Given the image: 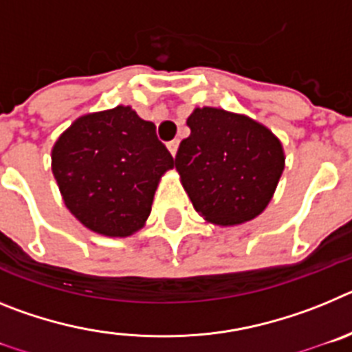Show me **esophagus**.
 Masks as SVG:
<instances>
[{"label": "esophagus", "mask_w": 352, "mask_h": 352, "mask_svg": "<svg viewBox=\"0 0 352 352\" xmlns=\"http://www.w3.org/2000/svg\"><path fill=\"white\" fill-rule=\"evenodd\" d=\"M178 144H179L178 139H174V141L167 142V148H169V151H170V155H173V157H176V151H178Z\"/></svg>", "instance_id": "obj_1"}]
</instances>
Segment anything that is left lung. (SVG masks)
<instances>
[{
	"instance_id": "8db88e82",
	"label": "left lung",
	"mask_w": 352,
	"mask_h": 352,
	"mask_svg": "<svg viewBox=\"0 0 352 352\" xmlns=\"http://www.w3.org/2000/svg\"><path fill=\"white\" fill-rule=\"evenodd\" d=\"M174 166L195 211L217 226L256 219L284 170L280 141L266 126L223 109H195Z\"/></svg>"
}]
</instances>
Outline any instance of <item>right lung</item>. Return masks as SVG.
<instances>
[{
  "label": "right lung",
  "instance_id": "add662e5",
  "mask_svg": "<svg viewBox=\"0 0 352 352\" xmlns=\"http://www.w3.org/2000/svg\"><path fill=\"white\" fill-rule=\"evenodd\" d=\"M155 125L130 107L82 116L52 148V173L70 213L105 236L144 226L158 179L174 167Z\"/></svg>",
  "mask_w": 352,
  "mask_h": 352
}]
</instances>
